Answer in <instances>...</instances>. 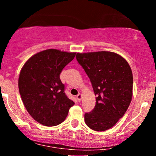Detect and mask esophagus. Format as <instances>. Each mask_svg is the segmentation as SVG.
Wrapping results in <instances>:
<instances>
[{
    "instance_id": "esophagus-1",
    "label": "esophagus",
    "mask_w": 156,
    "mask_h": 156,
    "mask_svg": "<svg viewBox=\"0 0 156 156\" xmlns=\"http://www.w3.org/2000/svg\"><path fill=\"white\" fill-rule=\"evenodd\" d=\"M76 98H77V100H78V102H80V101H81V98H82V94H78V95L76 96Z\"/></svg>"
}]
</instances>
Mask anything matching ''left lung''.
I'll use <instances>...</instances> for the list:
<instances>
[{
    "label": "left lung",
    "instance_id": "8db88e82",
    "mask_svg": "<svg viewBox=\"0 0 156 156\" xmlns=\"http://www.w3.org/2000/svg\"><path fill=\"white\" fill-rule=\"evenodd\" d=\"M76 59L96 95L94 108L84 114L86 124L96 131L108 130L123 117L131 101V69L125 58L113 52L77 53Z\"/></svg>",
    "mask_w": 156,
    "mask_h": 156
}]
</instances>
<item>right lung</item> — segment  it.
<instances>
[{
  "label": "right lung",
  "mask_w": 156,
  "mask_h": 156,
  "mask_svg": "<svg viewBox=\"0 0 156 156\" xmlns=\"http://www.w3.org/2000/svg\"><path fill=\"white\" fill-rule=\"evenodd\" d=\"M55 49L41 51L24 64L18 80L19 92L26 110L45 126L59 125L74 105L64 92L60 79L62 69L76 56Z\"/></svg>",
  "instance_id": "obj_1"
}]
</instances>
